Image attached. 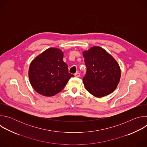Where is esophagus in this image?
<instances>
[{
    "label": "esophagus",
    "mask_w": 147,
    "mask_h": 147,
    "mask_svg": "<svg viewBox=\"0 0 147 147\" xmlns=\"http://www.w3.org/2000/svg\"><path fill=\"white\" fill-rule=\"evenodd\" d=\"M74 76L76 77H79L80 76V73H78V72H77L76 73L74 74Z\"/></svg>",
    "instance_id": "obj_1"
}]
</instances>
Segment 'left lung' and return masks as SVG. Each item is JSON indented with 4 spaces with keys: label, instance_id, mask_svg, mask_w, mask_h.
I'll return each instance as SVG.
<instances>
[{
    "label": "left lung",
    "instance_id": "1",
    "mask_svg": "<svg viewBox=\"0 0 147 147\" xmlns=\"http://www.w3.org/2000/svg\"><path fill=\"white\" fill-rule=\"evenodd\" d=\"M87 67L83 83L93 96L101 98L113 92L121 76L116 60L104 49L94 47L82 52Z\"/></svg>",
    "mask_w": 147,
    "mask_h": 147
}]
</instances>
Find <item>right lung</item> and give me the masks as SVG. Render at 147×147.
I'll list each match as a JSON object with an SVG mask.
<instances>
[{
    "instance_id": "right-lung-1",
    "label": "right lung",
    "mask_w": 147,
    "mask_h": 147,
    "mask_svg": "<svg viewBox=\"0 0 147 147\" xmlns=\"http://www.w3.org/2000/svg\"><path fill=\"white\" fill-rule=\"evenodd\" d=\"M63 52L51 48L37 56L31 63L28 77L31 85L38 94L52 96L61 91L69 79L68 66L63 60Z\"/></svg>"
}]
</instances>
